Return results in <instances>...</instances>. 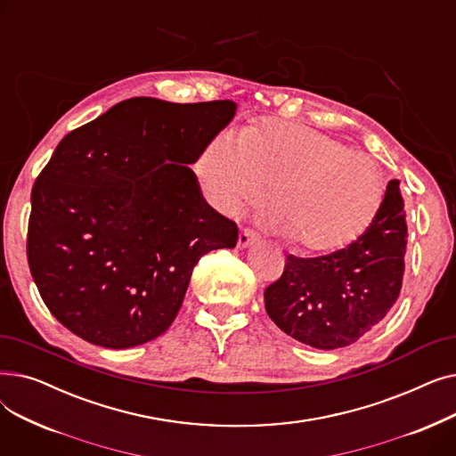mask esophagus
I'll use <instances>...</instances> for the list:
<instances>
[{
	"instance_id": "34e87169",
	"label": "esophagus",
	"mask_w": 456,
	"mask_h": 456,
	"mask_svg": "<svg viewBox=\"0 0 456 456\" xmlns=\"http://www.w3.org/2000/svg\"><path fill=\"white\" fill-rule=\"evenodd\" d=\"M258 240V234L253 229H242L238 234V248H248Z\"/></svg>"
}]
</instances>
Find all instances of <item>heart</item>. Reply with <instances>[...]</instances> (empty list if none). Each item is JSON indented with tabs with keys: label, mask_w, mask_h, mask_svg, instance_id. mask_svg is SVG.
Here are the masks:
<instances>
[{
	"label": "heart",
	"mask_w": 456,
	"mask_h": 456,
	"mask_svg": "<svg viewBox=\"0 0 456 456\" xmlns=\"http://www.w3.org/2000/svg\"><path fill=\"white\" fill-rule=\"evenodd\" d=\"M196 170L227 214L260 203L270 187V227L303 255H330L358 240L387 191L371 159L338 138L284 122L249 127L242 136L216 134Z\"/></svg>",
	"instance_id": "heart-1"
}]
</instances>
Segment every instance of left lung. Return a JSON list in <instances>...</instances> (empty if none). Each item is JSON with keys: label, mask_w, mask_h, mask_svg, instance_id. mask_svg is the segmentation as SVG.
Here are the masks:
<instances>
[{"label": "left lung", "mask_w": 456, "mask_h": 456, "mask_svg": "<svg viewBox=\"0 0 456 456\" xmlns=\"http://www.w3.org/2000/svg\"><path fill=\"white\" fill-rule=\"evenodd\" d=\"M406 236L399 181L392 179L373 224L351 246L314 258L286 256L281 279L265 290L268 316L310 347L356 342L399 297Z\"/></svg>", "instance_id": "1"}]
</instances>
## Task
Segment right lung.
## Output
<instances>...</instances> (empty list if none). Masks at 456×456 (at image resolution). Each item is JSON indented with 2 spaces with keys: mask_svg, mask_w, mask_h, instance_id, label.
I'll return each instance as SVG.
<instances>
[{
  "mask_svg": "<svg viewBox=\"0 0 456 456\" xmlns=\"http://www.w3.org/2000/svg\"><path fill=\"white\" fill-rule=\"evenodd\" d=\"M234 112L229 100L131 98L61 140L31 191L28 260L79 338L127 349L160 337L200 258L236 246L188 166Z\"/></svg>",
  "mask_w": 456,
  "mask_h": 456,
  "instance_id": "1",
  "label": "right lung"
}]
</instances>
